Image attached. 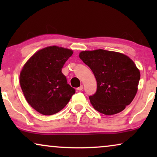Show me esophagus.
Returning a JSON list of instances; mask_svg holds the SVG:
<instances>
[{"label":"esophagus","instance_id":"34e87169","mask_svg":"<svg viewBox=\"0 0 157 157\" xmlns=\"http://www.w3.org/2000/svg\"><path fill=\"white\" fill-rule=\"evenodd\" d=\"M83 89V86L81 85L78 88H77V90H78V91H81V90H82Z\"/></svg>","mask_w":157,"mask_h":157}]
</instances>
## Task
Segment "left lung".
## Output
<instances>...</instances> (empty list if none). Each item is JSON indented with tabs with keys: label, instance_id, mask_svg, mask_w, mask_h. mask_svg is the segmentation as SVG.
I'll list each match as a JSON object with an SVG mask.
<instances>
[{
	"label": "left lung",
	"instance_id": "left-lung-1",
	"mask_svg": "<svg viewBox=\"0 0 157 157\" xmlns=\"http://www.w3.org/2000/svg\"><path fill=\"white\" fill-rule=\"evenodd\" d=\"M79 58L93 71L97 91L89 96L98 112L113 115L129 105L138 91L140 71L134 62L124 53L97 49L83 51Z\"/></svg>",
	"mask_w": 157,
	"mask_h": 157
}]
</instances>
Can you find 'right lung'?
<instances>
[{
  "label": "right lung",
  "instance_id": "1",
  "mask_svg": "<svg viewBox=\"0 0 157 157\" xmlns=\"http://www.w3.org/2000/svg\"><path fill=\"white\" fill-rule=\"evenodd\" d=\"M73 51L56 46L36 52L21 71L20 85L27 102L38 113L49 116L62 110L75 94L61 68Z\"/></svg>",
  "mask_w": 157,
  "mask_h": 157
}]
</instances>
